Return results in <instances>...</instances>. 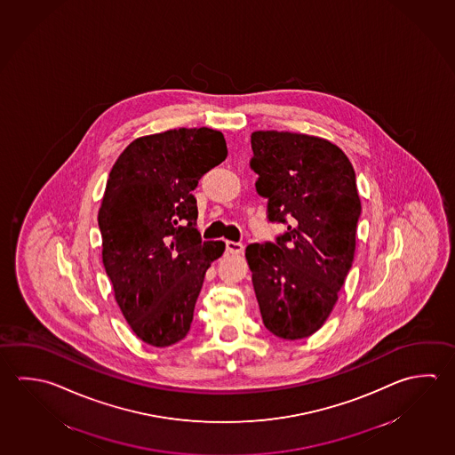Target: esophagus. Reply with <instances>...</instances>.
<instances>
[{"label":"esophagus","mask_w":455,"mask_h":455,"mask_svg":"<svg viewBox=\"0 0 455 455\" xmlns=\"http://www.w3.org/2000/svg\"><path fill=\"white\" fill-rule=\"evenodd\" d=\"M243 248H245L243 243H240V242H231V240L226 242V250L232 255H240L243 251Z\"/></svg>","instance_id":"esophagus-1"}]
</instances>
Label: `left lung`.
Instances as JSON below:
<instances>
[{
  "instance_id": "obj_1",
  "label": "left lung",
  "mask_w": 455,
  "mask_h": 455,
  "mask_svg": "<svg viewBox=\"0 0 455 455\" xmlns=\"http://www.w3.org/2000/svg\"><path fill=\"white\" fill-rule=\"evenodd\" d=\"M251 150L267 220L287 226L275 242L245 250L261 317L279 339H306L331 315L353 266L355 168L331 140L298 132H251Z\"/></svg>"
}]
</instances>
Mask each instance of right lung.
<instances>
[{
	"instance_id": "right-lung-1",
	"label": "right lung",
	"mask_w": 455,
	"mask_h": 455,
	"mask_svg": "<svg viewBox=\"0 0 455 455\" xmlns=\"http://www.w3.org/2000/svg\"><path fill=\"white\" fill-rule=\"evenodd\" d=\"M228 157L223 132L180 128L142 136L116 158L98 223L102 263L138 339L165 347L188 335L205 273L224 242L197 231L198 180Z\"/></svg>"
}]
</instances>
